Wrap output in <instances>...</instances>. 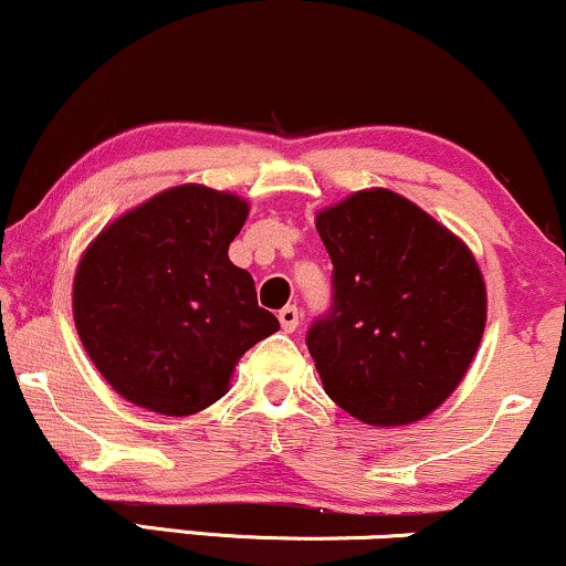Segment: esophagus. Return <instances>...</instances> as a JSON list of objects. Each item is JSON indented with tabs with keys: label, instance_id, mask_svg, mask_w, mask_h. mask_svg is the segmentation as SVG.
I'll return each instance as SVG.
<instances>
[{
	"label": "esophagus",
	"instance_id": "esophagus-1",
	"mask_svg": "<svg viewBox=\"0 0 566 566\" xmlns=\"http://www.w3.org/2000/svg\"><path fill=\"white\" fill-rule=\"evenodd\" d=\"M279 322H282L284 333L297 329V324H301V311H297V305H284V308L279 311Z\"/></svg>",
	"mask_w": 566,
	"mask_h": 566
}]
</instances>
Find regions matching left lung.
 I'll return each mask as SVG.
<instances>
[{
	"label": "left lung",
	"instance_id": "obj_1",
	"mask_svg": "<svg viewBox=\"0 0 566 566\" xmlns=\"http://www.w3.org/2000/svg\"><path fill=\"white\" fill-rule=\"evenodd\" d=\"M316 231L333 261V305L305 346L324 391L369 426L426 418L484 335L486 290L471 250L388 188L327 207Z\"/></svg>",
	"mask_w": 566,
	"mask_h": 566
}]
</instances>
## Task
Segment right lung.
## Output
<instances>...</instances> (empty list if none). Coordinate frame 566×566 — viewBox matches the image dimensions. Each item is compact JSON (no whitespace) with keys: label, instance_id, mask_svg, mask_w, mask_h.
<instances>
[{"label":"right lung","instance_id":"obj_1","mask_svg":"<svg viewBox=\"0 0 566 566\" xmlns=\"http://www.w3.org/2000/svg\"><path fill=\"white\" fill-rule=\"evenodd\" d=\"M244 199L186 184L116 218L76 265L74 322L127 401L184 418L229 391L244 350L274 335L252 276L229 261Z\"/></svg>","mask_w":566,"mask_h":566}]
</instances>
